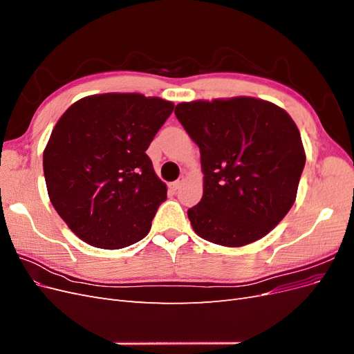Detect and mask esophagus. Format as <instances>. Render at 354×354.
<instances>
[{
    "label": "esophagus",
    "instance_id": "1",
    "mask_svg": "<svg viewBox=\"0 0 354 354\" xmlns=\"http://www.w3.org/2000/svg\"><path fill=\"white\" fill-rule=\"evenodd\" d=\"M181 185H183V178H178L177 181H173V183L169 185V187H171V190L176 192V190H178L181 187Z\"/></svg>",
    "mask_w": 354,
    "mask_h": 354
}]
</instances>
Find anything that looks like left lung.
<instances>
[{
	"instance_id": "8db88e82",
	"label": "left lung",
	"mask_w": 354,
	"mask_h": 354,
	"mask_svg": "<svg viewBox=\"0 0 354 354\" xmlns=\"http://www.w3.org/2000/svg\"><path fill=\"white\" fill-rule=\"evenodd\" d=\"M174 113L201 152L203 195L187 211L198 236L223 246L266 236L294 205L306 164L292 118L254 97L180 103Z\"/></svg>"
}]
</instances>
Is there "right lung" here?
I'll return each instance as SVG.
<instances>
[{
  "mask_svg": "<svg viewBox=\"0 0 354 354\" xmlns=\"http://www.w3.org/2000/svg\"><path fill=\"white\" fill-rule=\"evenodd\" d=\"M173 111L159 97L106 93L60 116L42 165L53 207L80 239L120 250L151 230L167 186L146 151Z\"/></svg>",
  "mask_w": 354,
  "mask_h": 354,
  "instance_id": "right-lung-1",
  "label": "right lung"
}]
</instances>
